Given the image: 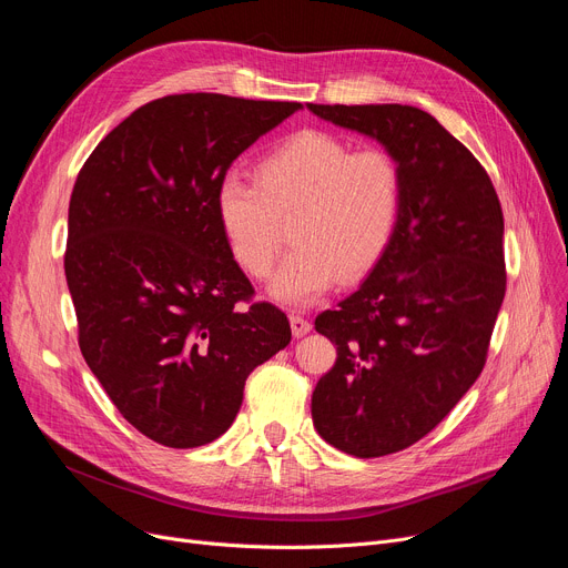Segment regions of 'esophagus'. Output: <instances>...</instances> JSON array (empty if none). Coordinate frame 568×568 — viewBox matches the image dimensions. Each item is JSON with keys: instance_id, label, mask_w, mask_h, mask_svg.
I'll use <instances>...</instances> for the list:
<instances>
[{"instance_id": "1", "label": "esophagus", "mask_w": 568, "mask_h": 568, "mask_svg": "<svg viewBox=\"0 0 568 568\" xmlns=\"http://www.w3.org/2000/svg\"><path fill=\"white\" fill-rule=\"evenodd\" d=\"M290 326H292V334L294 338H302L311 332V322L302 315H290Z\"/></svg>"}]
</instances>
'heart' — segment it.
I'll return each mask as SVG.
<instances>
[{
  "instance_id": "heart-1",
  "label": "heart",
  "mask_w": 568,
  "mask_h": 568,
  "mask_svg": "<svg viewBox=\"0 0 568 568\" xmlns=\"http://www.w3.org/2000/svg\"><path fill=\"white\" fill-rule=\"evenodd\" d=\"M403 176L379 146L352 149L343 138L306 129L290 135L255 163V184L225 176L216 216L234 262L266 278L283 248V223L294 221L296 246L278 268L268 294L285 306H306L354 281L382 260L396 234Z\"/></svg>"
}]
</instances>
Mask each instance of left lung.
<instances>
[{
  "instance_id": "1",
  "label": "left lung",
  "mask_w": 568,
  "mask_h": 568,
  "mask_svg": "<svg viewBox=\"0 0 568 568\" xmlns=\"http://www.w3.org/2000/svg\"><path fill=\"white\" fill-rule=\"evenodd\" d=\"M308 110L377 140L403 176L389 248L315 320L338 356L313 392V424L338 452L379 458L428 435L481 375L506 292L504 216L488 172L433 114L398 103Z\"/></svg>"
}]
</instances>
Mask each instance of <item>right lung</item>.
<instances>
[{
    "label": "right lung",
    "instance_id": "right-lung-1",
    "mask_svg": "<svg viewBox=\"0 0 568 568\" xmlns=\"http://www.w3.org/2000/svg\"><path fill=\"white\" fill-rule=\"evenodd\" d=\"M302 103L174 94L112 129L75 179L64 272L87 366L149 439L221 437L290 322L251 302L216 216L232 161Z\"/></svg>",
    "mask_w": 568,
    "mask_h": 568
}]
</instances>
